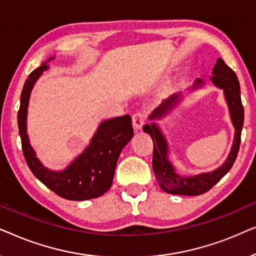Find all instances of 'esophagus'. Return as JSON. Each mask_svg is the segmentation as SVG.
<instances>
[{
    "instance_id": "esophagus-1",
    "label": "esophagus",
    "mask_w": 256,
    "mask_h": 256,
    "mask_svg": "<svg viewBox=\"0 0 256 256\" xmlns=\"http://www.w3.org/2000/svg\"><path fill=\"white\" fill-rule=\"evenodd\" d=\"M132 124H134L135 129H141L142 126L146 124V112L136 110L134 112V114H132Z\"/></svg>"
}]
</instances>
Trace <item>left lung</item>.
Returning a JSON list of instances; mask_svg holds the SVG:
<instances>
[{"label":"left lung","mask_w":256,"mask_h":256,"mask_svg":"<svg viewBox=\"0 0 256 256\" xmlns=\"http://www.w3.org/2000/svg\"><path fill=\"white\" fill-rule=\"evenodd\" d=\"M213 74L211 79L213 84L220 88L224 90L226 96V100L228 102L230 116L236 128V136H234V143L228 155V158L218 169L212 172L197 174L194 177H182L174 172L172 166L169 163L166 157V142L157 129L155 124L144 126L143 130L152 136L154 142V152H152V169L155 177L160 188L164 191L169 192L171 194H184V196H198L208 192L212 188L225 174L230 170V168L236 162L238 152H239L240 142H241V130L244 126V106L241 102L240 96V84L238 76L226 62L219 58L216 64L213 68ZM200 80H197L194 85H200ZM180 94H174L169 99L164 101L160 107H157L154 113L150 115V118L162 116L166 114L169 108L174 107V104L178 101Z\"/></svg>","instance_id":"left-lung-1"}]
</instances>
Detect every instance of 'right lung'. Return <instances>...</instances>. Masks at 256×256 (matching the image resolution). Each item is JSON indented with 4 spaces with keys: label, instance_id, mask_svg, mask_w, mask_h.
<instances>
[{
    "label": "right lung",
    "instance_id": "1",
    "mask_svg": "<svg viewBox=\"0 0 256 256\" xmlns=\"http://www.w3.org/2000/svg\"><path fill=\"white\" fill-rule=\"evenodd\" d=\"M48 68L42 65L26 80L17 114L24 158L31 172L59 197L68 200H87L102 196L110 188L121 150L134 135L132 118L124 115L101 124L88 148L65 171L54 172L42 166L31 148L26 130V107L34 82Z\"/></svg>",
    "mask_w": 256,
    "mask_h": 256
}]
</instances>
